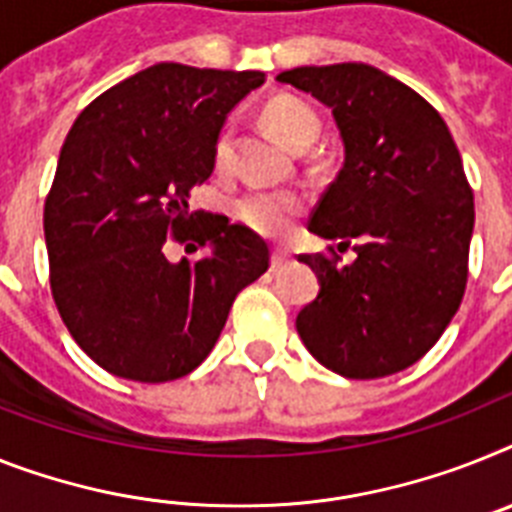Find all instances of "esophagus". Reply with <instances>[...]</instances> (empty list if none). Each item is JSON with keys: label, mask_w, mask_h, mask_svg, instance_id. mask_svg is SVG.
Returning <instances> with one entry per match:
<instances>
[{"label": "esophagus", "mask_w": 512, "mask_h": 512, "mask_svg": "<svg viewBox=\"0 0 512 512\" xmlns=\"http://www.w3.org/2000/svg\"><path fill=\"white\" fill-rule=\"evenodd\" d=\"M289 263H291V257L286 255L283 249H273V255H270V268H273V270H283Z\"/></svg>", "instance_id": "34e87169"}]
</instances>
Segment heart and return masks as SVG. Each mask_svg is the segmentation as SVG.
<instances>
[{
  "instance_id": "b5f03b06",
  "label": "heart",
  "mask_w": 512,
  "mask_h": 512,
  "mask_svg": "<svg viewBox=\"0 0 512 512\" xmlns=\"http://www.w3.org/2000/svg\"><path fill=\"white\" fill-rule=\"evenodd\" d=\"M263 119L268 127L283 137L291 148L304 150L315 143L320 137L322 119L307 101L302 98L281 93L273 96L263 109ZM234 158V140L231 132H221L213 145V166L216 171H226ZM304 208V197L299 192L283 190V192H247L239 197L236 203V216L244 226H249L257 234L276 236L289 229V223L294 221Z\"/></svg>"
}]
</instances>
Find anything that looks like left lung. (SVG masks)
I'll return each mask as SVG.
<instances>
[{
	"label": "left lung",
	"instance_id": "obj_1",
	"mask_svg": "<svg viewBox=\"0 0 512 512\" xmlns=\"http://www.w3.org/2000/svg\"><path fill=\"white\" fill-rule=\"evenodd\" d=\"M278 83L333 109L346 161L309 231L354 247L299 255L320 294L296 317L322 367L377 380L427 354L461 307L474 231V192L448 124L401 80L362 62L296 67Z\"/></svg>",
	"mask_w": 512,
	"mask_h": 512
}]
</instances>
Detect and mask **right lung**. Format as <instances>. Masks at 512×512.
I'll return each instance as SVG.
<instances>
[{
  "label": "right lung",
  "mask_w": 512,
  "mask_h": 512,
  "mask_svg": "<svg viewBox=\"0 0 512 512\" xmlns=\"http://www.w3.org/2000/svg\"><path fill=\"white\" fill-rule=\"evenodd\" d=\"M265 72L161 62L90 101L59 153L44 205L51 296L70 336L111 375L169 382L203 364L268 244L190 210L213 174L223 119ZM171 243L208 246L171 264Z\"/></svg>",
  "instance_id": "right-lung-1"
}]
</instances>
